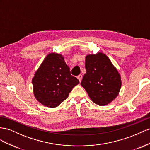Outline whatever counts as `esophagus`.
<instances>
[{"label": "esophagus", "mask_w": 150, "mask_h": 150, "mask_svg": "<svg viewBox=\"0 0 150 150\" xmlns=\"http://www.w3.org/2000/svg\"><path fill=\"white\" fill-rule=\"evenodd\" d=\"M77 78H78V79H79V80L80 81V82H81V81H82V75H79L78 76H77Z\"/></svg>", "instance_id": "1"}]
</instances>
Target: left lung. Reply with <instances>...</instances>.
Returning <instances> with one entry per match:
<instances>
[{
	"instance_id": "1",
	"label": "left lung",
	"mask_w": 150,
	"mask_h": 150,
	"mask_svg": "<svg viewBox=\"0 0 150 150\" xmlns=\"http://www.w3.org/2000/svg\"><path fill=\"white\" fill-rule=\"evenodd\" d=\"M85 69L81 85L91 100L99 105L114 100L120 91L121 78L108 56L101 52L87 55Z\"/></svg>"
}]
</instances>
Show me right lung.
<instances>
[{
	"mask_svg": "<svg viewBox=\"0 0 150 150\" xmlns=\"http://www.w3.org/2000/svg\"><path fill=\"white\" fill-rule=\"evenodd\" d=\"M32 83L37 100L54 108L67 99L79 80L71 75L62 54L50 53L35 72Z\"/></svg>",
	"mask_w": 150,
	"mask_h": 150,
	"instance_id": "obj_1",
	"label": "right lung"
}]
</instances>
